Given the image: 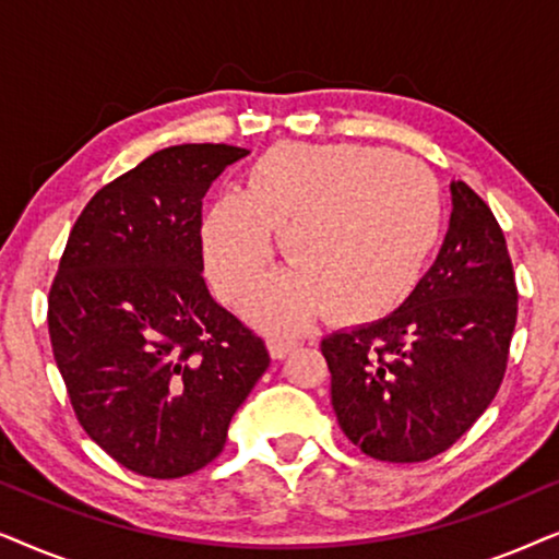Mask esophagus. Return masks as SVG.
Returning <instances> with one entry per match:
<instances>
[{
	"mask_svg": "<svg viewBox=\"0 0 559 559\" xmlns=\"http://www.w3.org/2000/svg\"><path fill=\"white\" fill-rule=\"evenodd\" d=\"M297 346H300V341L289 338V335H282V333H272L270 338H266V348H270L272 358H285L289 350H295Z\"/></svg>",
	"mask_w": 559,
	"mask_h": 559,
	"instance_id": "esophagus-1",
	"label": "esophagus"
}]
</instances>
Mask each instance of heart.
Listing matches in <instances>:
<instances>
[{
    "label": "heart",
    "instance_id": "obj_1",
    "mask_svg": "<svg viewBox=\"0 0 559 559\" xmlns=\"http://www.w3.org/2000/svg\"><path fill=\"white\" fill-rule=\"evenodd\" d=\"M440 182L415 157L358 144H277L249 167L243 193L203 218V264L226 302H241L280 236L289 270L259 289L249 312L300 325L323 310L371 323L415 293L442 234Z\"/></svg>",
    "mask_w": 559,
    "mask_h": 559
}]
</instances>
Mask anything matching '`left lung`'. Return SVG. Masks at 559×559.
I'll use <instances>...</instances> for the list:
<instances>
[{
    "instance_id": "1",
    "label": "left lung",
    "mask_w": 559,
    "mask_h": 559,
    "mask_svg": "<svg viewBox=\"0 0 559 559\" xmlns=\"http://www.w3.org/2000/svg\"><path fill=\"white\" fill-rule=\"evenodd\" d=\"M442 249L392 316L320 343L346 438L386 463L445 453L499 392L516 325V282L499 221L450 182Z\"/></svg>"
}]
</instances>
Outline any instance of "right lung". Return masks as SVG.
Wrapping results in <instances>:
<instances>
[{
    "label": "right lung",
    "instance_id": "obj_1",
    "mask_svg": "<svg viewBox=\"0 0 559 559\" xmlns=\"http://www.w3.org/2000/svg\"><path fill=\"white\" fill-rule=\"evenodd\" d=\"M249 150L178 144L104 186L68 236L48 295L52 356L91 440L147 478L201 471L270 366L264 341L213 300L201 209Z\"/></svg>",
    "mask_w": 559,
    "mask_h": 559
}]
</instances>
